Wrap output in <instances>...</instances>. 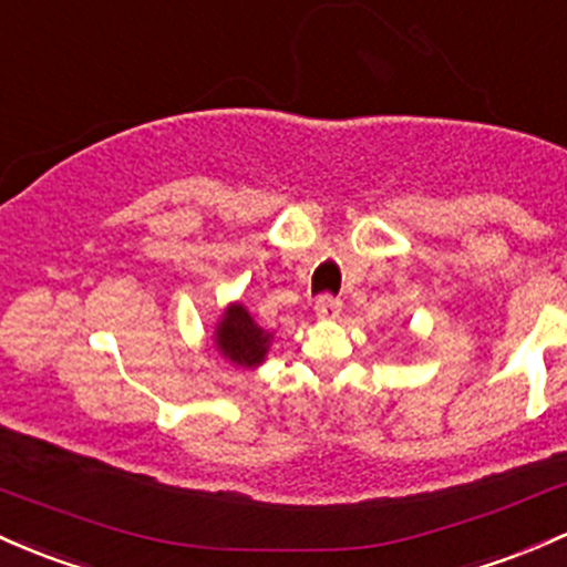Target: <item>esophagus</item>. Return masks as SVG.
I'll return each mask as SVG.
<instances>
[{
	"label": "esophagus",
	"mask_w": 567,
	"mask_h": 567,
	"mask_svg": "<svg viewBox=\"0 0 567 567\" xmlns=\"http://www.w3.org/2000/svg\"><path fill=\"white\" fill-rule=\"evenodd\" d=\"M340 310H343V302H340V297L321 295L319 300H316V316H319V319H338Z\"/></svg>",
	"instance_id": "1"
}]
</instances>
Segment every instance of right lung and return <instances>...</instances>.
<instances>
[{
  "label": "right lung",
  "mask_w": 567,
  "mask_h": 567,
  "mask_svg": "<svg viewBox=\"0 0 567 567\" xmlns=\"http://www.w3.org/2000/svg\"><path fill=\"white\" fill-rule=\"evenodd\" d=\"M267 346H270V334L248 316L246 308L235 306L227 310L221 327H218V349L224 357H229V362L243 364V368L259 364Z\"/></svg>",
  "instance_id": "add662e5"
}]
</instances>
